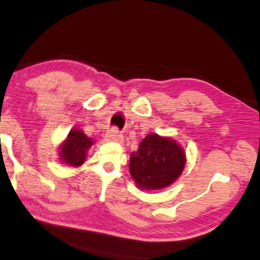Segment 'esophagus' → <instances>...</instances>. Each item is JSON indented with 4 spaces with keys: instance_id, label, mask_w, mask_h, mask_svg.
<instances>
[{
    "instance_id": "1",
    "label": "esophagus",
    "mask_w": 260,
    "mask_h": 260,
    "mask_svg": "<svg viewBox=\"0 0 260 260\" xmlns=\"http://www.w3.org/2000/svg\"><path fill=\"white\" fill-rule=\"evenodd\" d=\"M105 139L108 140V142H116V143H121L122 140H123V136L118 132L117 129H111L110 132H108V134H106Z\"/></svg>"
}]
</instances>
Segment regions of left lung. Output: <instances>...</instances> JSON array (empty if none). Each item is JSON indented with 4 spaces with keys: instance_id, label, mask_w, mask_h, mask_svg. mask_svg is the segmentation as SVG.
I'll list each match as a JSON object with an SVG mask.
<instances>
[{
    "instance_id": "1",
    "label": "left lung",
    "mask_w": 260,
    "mask_h": 260,
    "mask_svg": "<svg viewBox=\"0 0 260 260\" xmlns=\"http://www.w3.org/2000/svg\"><path fill=\"white\" fill-rule=\"evenodd\" d=\"M185 164V152L176 140L150 133L131 154L129 172L140 189L161 190L179 178Z\"/></svg>"
}]
</instances>
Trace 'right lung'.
Listing matches in <instances>:
<instances>
[{
  "label": "right lung",
  "instance_id": "1",
  "mask_svg": "<svg viewBox=\"0 0 260 260\" xmlns=\"http://www.w3.org/2000/svg\"><path fill=\"white\" fill-rule=\"evenodd\" d=\"M93 144L94 140L88 138L79 128H74L59 146V161L71 167H80L86 161L87 151Z\"/></svg>",
  "mask_w": 260,
  "mask_h": 260
}]
</instances>
